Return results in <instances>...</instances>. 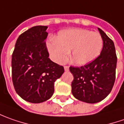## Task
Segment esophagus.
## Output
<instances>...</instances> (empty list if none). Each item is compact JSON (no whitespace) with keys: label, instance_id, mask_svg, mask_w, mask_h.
I'll return each mask as SVG.
<instances>
[{"label":"esophagus","instance_id":"esophagus-1","mask_svg":"<svg viewBox=\"0 0 124 124\" xmlns=\"http://www.w3.org/2000/svg\"><path fill=\"white\" fill-rule=\"evenodd\" d=\"M64 68V70H65V71H68V70H69V66H65Z\"/></svg>","mask_w":124,"mask_h":124}]
</instances>
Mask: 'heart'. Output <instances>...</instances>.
<instances>
[{
	"mask_svg": "<svg viewBox=\"0 0 124 124\" xmlns=\"http://www.w3.org/2000/svg\"><path fill=\"white\" fill-rule=\"evenodd\" d=\"M46 45L55 62H65L71 50L70 59L73 63L77 66H85L100 55L103 40L98 32L72 28L60 31L56 38L50 40Z\"/></svg>",
	"mask_w": 124,
	"mask_h": 124,
	"instance_id": "1",
	"label": "heart"
}]
</instances>
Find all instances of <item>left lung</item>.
<instances>
[{"label": "left lung", "instance_id": "1", "mask_svg": "<svg viewBox=\"0 0 124 124\" xmlns=\"http://www.w3.org/2000/svg\"><path fill=\"white\" fill-rule=\"evenodd\" d=\"M103 40L100 56L91 63L81 67L70 66L73 75L71 83L72 94L77 100L95 104L105 99L110 93L115 80L117 55L115 45L101 29Z\"/></svg>", "mask_w": 124, "mask_h": 124}]
</instances>
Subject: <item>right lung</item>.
<instances>
[{"label": "right lung", "mask_w": 124, "mask_h": 124, "mask_svg": "<svg viewBox=\"0 0 124 124\" xmlns=\"http://www.w3.org/2000/svg\"><path fill=\"white\" fill-rule=\"evenodd\" d=\"M46 26H35L20 35L11 58L12 81L16 92L24 100L38 104L54 93V82L64 69L52 62L45 40Z\"/></svg>", "instance_id": "right-lung-1"}]
</instances>
